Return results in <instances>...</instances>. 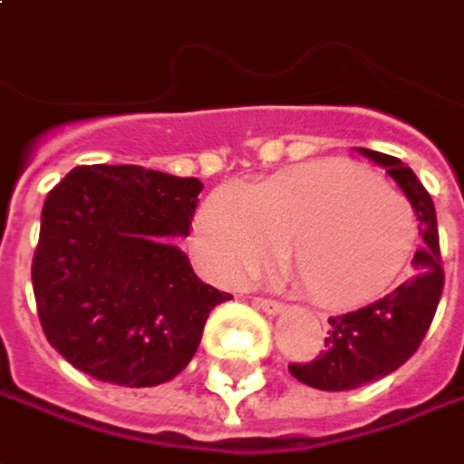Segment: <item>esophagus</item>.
<instances>
[{
	"label": "esophagus",
	"mask_w": 464,
	"mask_h": 464,
	"mask_svg": "<svg viewBox=\"0 0 464 464\" xmlns=\"http://www.w3.org/2000/svg\"><path fill=\"white\" fill-rule=\"evenodd\" d=\"M253 303H256V308H261V311H266L268 315H276V313L285 311V305H282L279 300H271V297H256Z\"/></svg>",
	"instance_id": "esophagus-1"
}]
</instances>
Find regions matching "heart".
I'll list each match as a JSON object with an SVG mask.
<instances>
[{
    "instance_id": "b5f03b06",
    "label": "heart",
    "mask_w": 464,
    "mask_h": 464,
    "mask_svg": "<svg viewBox=\"0 0 464 464\" xmlns=\"http://www.w3.org/2000/svg\"><path fill=\"white\" fill-rule=\"evenodd\" d=\"M415 240L405 198L350 164L292 169L250 190L221 185L196 217V250L217 279H250L290 245L303 287L324 305H355L389 290Z\"/></svg>"
}]
</instances>
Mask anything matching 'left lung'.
<instances>
[{
  "instance_id": "8db88e82",
  "label": "left lung",
  "mask_w": 464,
  "mask_h": 464,
  "mask_svg": "<svg viewBox=\"0 0 464 464\" xmlns=\"http://www.w3.org/2000/svg\"><path fill=\"white\" fill-rule=\"evenodd\" d=\"M358 153L383 167L400 185L420 221L423 247L415 250V274L405 285L360 311L329 318L332 332L324 344L326 350L311 362H292V376L321 392L358 389L405 365L429 332L444 290L436 208L426 188L400 159L371 149H358Z\"/></svg>"
}]
</instances>
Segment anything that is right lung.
<instances>
[{
    "label": "right lung",
    "instance_id": "1",
    "mask_svg": "<svg viewBox=\"0 0 464 464\" xmlns=\"http://www.w3.org/2000/svg\"><path fill=\"white\" fill-rule=\"evenodd\" d=\"M203 185L132 164L75 167L44 200L34 295L49 344L91 379L156 386L196 355L208 313L188 237Z\"/></svg>",
    "mask_w": 464,
    "mask_h": 464
}]
</instances>
